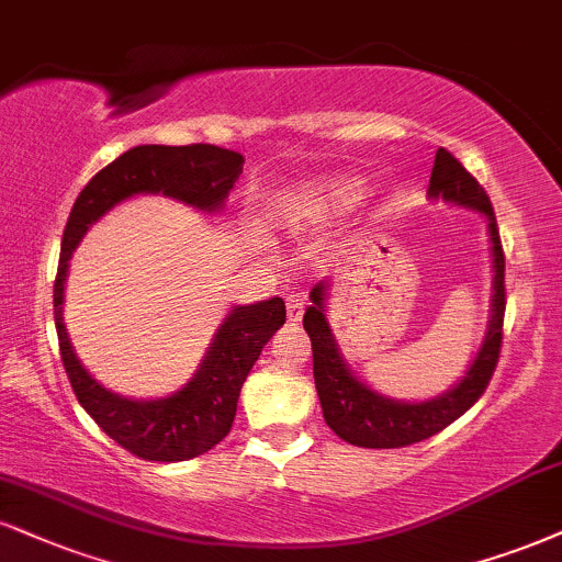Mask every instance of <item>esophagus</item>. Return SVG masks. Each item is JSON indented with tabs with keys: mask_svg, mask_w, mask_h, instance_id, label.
Returning a JSON list of instances; mask_svg holds the SVG:
<instances>
[{
	"mask_svg": "<svg viewBox=\"0 0 562 562\" xmlns=\"http://www.w3.org/2000/svg\"><path fill=\"white\" fill-rule=\"evenodd\" d=\"M303 316V295H290L288 299V322L299 324Z\"/></svg>",
	"mask_w": 562,
	"mask_h": 562,
	"instance_id": "obj_1",
	"label": "esophagus"
}]
</instances>
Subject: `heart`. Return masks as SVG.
<instances>
[{
	"label": "heart",
	"mask_w": 562,
	"mask_h": 562,
	"mask_svg": "<svg viewBox=\"0 0 562 562\" xmlns=\"http://www.w3.org/2000/svg\"><path fill=\"white\" fill-rule=\"evenodd\" d=\"M367 195V180L358 175H335L311 188L295 201V209L308 220H335L348 214Z\"/></svg>",
	"instance_id": "b5f03b06"
}]
</instances>
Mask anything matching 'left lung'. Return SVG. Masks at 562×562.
I'll return each mask as SVG.
<instances>
[{
  "instance_id": "obj_1",
  "label": "left lung",
  "mask_w": 562,
  "mask_h": 562,
  "mask_svg": "<svg viewBox=\"0 0 562 562\" xmlns=\"http://www.w3.org/2000/svg\"><path fill=\"white\" fill-rule=\"evenodd\" d=\"M427 195L431 201H445L450 206L469 209V212L484 216L492 254V299L486 333L465 374L450 390L439 392L429 401H397V397L382 395V392L369 387L350 369L340 346H337L333 327H329L327 303L333 282L327 277L316 282L308 293L311 306L303 314V329L308 333L311 350H314L316 395H319L327 427L356 448H405V445L422 442V439L437 435L479 401L497 367L505 316V256L503 246H499L495 212H492L484 188L445 148H439L435 157Z\"/></svg>"
}]
</instances>
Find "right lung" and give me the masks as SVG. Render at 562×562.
<instances>
[{
  "mask_svg": "<svg viewBox=\"0 0 562 562\" xmlns=\"http://www.w3.org/2000/svg\"><path fill=\"white\" fill-rule=\"evenodd\" d=\"M240 172V154L212 144L135 146L88 180L67 216L54 280V324L65 371L86 414L144 461H191L227 437L248 371L269 337L285 324V301L269 299L229 308L191 380L170 395L144 401L104 387L80 363L63 316L67 267L88 227L133 195L161 193L195 212L216 214Z\"/></svg>",
  "mask_w": 562,
  "mask_h": 562,
  "instance_id": "right-lung-1",
  "label": "right lung"
}]
</instances>
